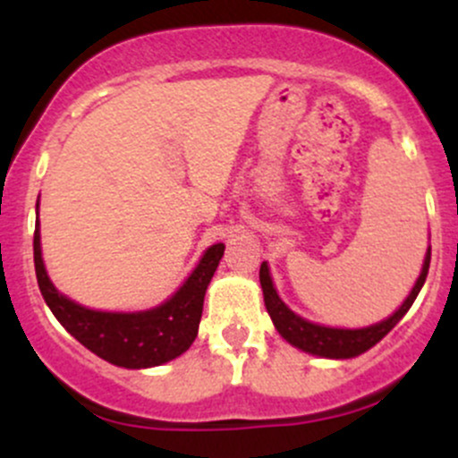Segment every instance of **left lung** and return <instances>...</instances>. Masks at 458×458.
Returning a JSON list of instances; mask_svg holds the SVG:
<instances>
[{
  "mask_svg": "<svg viewBox=\"0 0 458 458\" xmlns=\"http://www.w3.org/2000/svg\"><path fill=\"white\" fill-rule=\"evenodd\" d=\"M429 267V246L426 257H423L421 272H419L417 281H414L412 290H410L408 297L403 299L399 308L392 312L390 317H386L383 321L372 323V326L363 327H335V326H323V323H315L310 318H303L301 315L293 310L284 299L279 297L275 288V281H272L270 267L267 263H261V270H259V281H261L263 290V303H266V310L270 315L272 323H275L276 332L288 341L290 345H294L301 352L312 354V357L321 359H354L359 354L368 352L374 348L401 318L405 317V312L412 308L414 299L421 293L423 284H426Z\"/></svg>",
  "mask_w": 458,
  "mask_h": 458,
  "instance_id": "1",
  "label": "left lung"
}]
</instances>
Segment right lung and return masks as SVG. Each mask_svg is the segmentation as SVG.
Here are the masks:
<instances>
[{
	"label": "right lung",
	"mask_w": 458,
	"mask_h": 458,
	"mask_svg": "<svg viewBox=\"0 0 458 458\" xmlns=\"http://www.w3.org/2000/svg\"><path fill=\"white\" fill-rule=\"evenodd\" d=\"M35 215L32 250H35V272L41 297L57 321L81 345H86L104 361L128 370L164 366L191 348L199 332L203 297L224 257V243L206 248L186 281L159 306L132 312L95 310L81 306L55 288L41 255L39 199H37Z\"/></svg>",
	"instance_id": "obj_1"
}]
</instances>
